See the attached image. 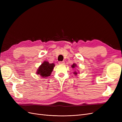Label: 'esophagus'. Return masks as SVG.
Instances as JSON below:
<instances>
[{"label":"esophagus","instance_id":"obj_1","mask_svg":"<svg viewBox=\"0 0 122 122\" xmlns=\"http://www.w3.org/2000/svg\"><path fill=\"white\" fill-rule=\"evenodd\" d=\"M58 64H60V65H63L65 64V61H59L58 62Z\"/></svg>","mask_w":122,"mask_h":122}]
</instances>
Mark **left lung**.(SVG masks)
Instances as JSON below:
<instances>
[{
  "label": "left lung",
  "instance_id": "left-lung-1",
  "mask_svg": "<svg viewBox=\"0 0 122 122\" xmlns=\"http://www.w3.org/2000/svg\"><path fill=\"white\" fill-rule=\"evenodd\" d=\"M71 67H72V68H75V67H77V65H76V64L74 63V64L71 66ZM78 73H79V72H78ZM73 73H74V75H77V73H78V72H76V71H74V72Z\"/></svg>",
  "mask_w": 122,
  "mask_h": 122
}]
</instances>
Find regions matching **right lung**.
<instances>
[{
    "instance_id": "obj_1",
    "label": "right lung",
    "mask_w": 122,
    "mask_h": 122,
    "mask_svg": "<svg viewBox=\"0 0 122 122\" xmlns=\"http://www.w3.org/2000/svg\"><path fill=\"white\" fill-rule=\"evenodd\" d=\"M55 65L53 63L50 64L48 61H44L41 65L36 71V74L40 75L42 78H46L50 76L53 71Z\"/></svg>"
}]
</instances>
